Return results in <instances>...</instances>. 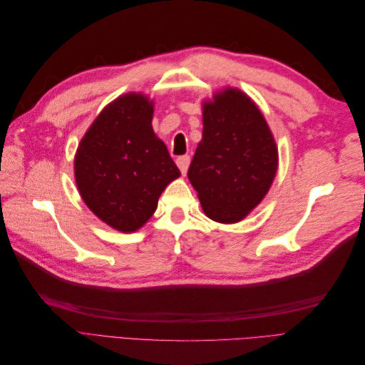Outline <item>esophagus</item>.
I'll return each mask as SVG.
<instances>
[{"mask_svg":"<svg viewBox=\"0 0 365 365\" xmlns=\"http://www.w3.org/2000/svg\"><path fill=\"white\" fill-rule=\"evenodd\" d=\"M176 164H178V168L181 170V173L184 175L187 172V169H189V164H190V157L189 155H181L176 158Z\"/></svg>","mask_w":365,"mask_h":365,"instance_id":"esophagus-1","label":"esophagus"}]
</instances>
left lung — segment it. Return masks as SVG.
<instances>
[{"label": "left lung", "mask_w": 365, "mask_h": 365, "mask_svg": "<svg viewBox=\"0 0 365 365\" xmlns=\"http://www.w3.org/2000/svg\"><path fill=\"white\" fill-rule=\"evenodd\" d=\"M202 140L189 180L204 213L222 224L244 219L267 195L277 172V148L259 108L239 90L204 105Z\"/></svg>", "instance_id": "left-lung-1"}]
</instances>
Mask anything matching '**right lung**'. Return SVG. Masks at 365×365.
I'll return each mask as SVG.
<instances>
[{
	"instance_id": "right-lung-1",
	"label": "right lung",
	"mask_w": 365,
	"mask_h": 365,
	"mask_svg": "<svg viewBox=\"0 0 365 365\" xmlns=\"http://www.w3.org/2000/svg\"><path fill=\"white\" fill-rule=\"evenodd\" d=\"M152 113L145 96L118 97L96 118L76 153V182L85 204L125 233L148 222L163 190L181 175L153 134Z\"/></svg>"
}]
</instances>
